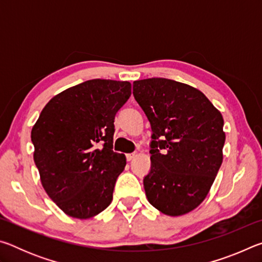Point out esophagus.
Returning a JSON list of instances; mask_svg holds the SVG:
<instances>
[{"label": "esophagus", "mask_w": 262, "mask_h": 262, "mask_svg": "<svg viewBox=\"0 0 262 262\" xmlns=\"http://www.w3.org/2000/svg\"><path fill=\"white\" fill-rule=\"evenodd\" d=\"M135 156H136L135 154H127V155H126V158H127V161H128V162H130L132 159H134V157H135Z\"/></svg>", "instance_id": "1"}]
</instances>
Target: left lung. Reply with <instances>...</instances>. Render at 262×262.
Returning <instances> with one entry per match:
<instances>
[{
  "instance_id": "left-lung-1",
  "label": "left lung",
  "mask_w": 262,
  "mask_h": 262,
  "mask_svg": "<svg viewBox=\"0 0 262 262\" xmlns=\"http://www.w3.org/2000/svg\"><path fill=\"white\" fill-rule=\"evenodd\" d=\"M133 95L152 129L148 201L167 216L188 214L205 200L223 162V117L200 90L172 79L135 81Z\"/></svg>"
}]
</instances>
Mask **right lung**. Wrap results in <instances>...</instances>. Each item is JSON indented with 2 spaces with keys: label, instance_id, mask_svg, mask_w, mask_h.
Here are the masks:
<instances>
[{
  "label": "right lung",
  "instance_id": "1",
  "mask_svg": "<svg viewBox=\"0 0 262 262\" xmlns=\"http://www.w3.org/2000/svg\"><path fill=\"white\" fill-rule=\"evenodd\" d=\"M132 95L129 82L90 79L60 92L31 130L40 181L55 205L74 219L110 206L126 156L112 150L115 114Z\"/></svg>",
  "mask_w": 262,
  "mask_h": 262
}]
</instances>
